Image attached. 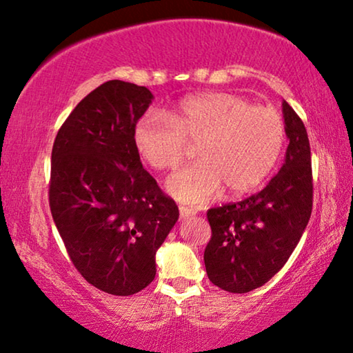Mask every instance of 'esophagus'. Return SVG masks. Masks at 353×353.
<instances>
[{"label": "esophagus", "instance_id": "obj_1", "mask_svg": "<svg viewBox=\"0 0 353 353\" xmlns=\"http://www.w3.org/2000/svg\"><path fill=\"white\" fill-rule=\"evenodd\" d=\"M179 214H181V220H183V219H188V217H192V215L196 214V210L185 208V206H181L179 208Z\"/></svg>", "mask_w": 353, "mask_h": 353}]
</instances>
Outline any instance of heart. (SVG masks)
<instances>
[{"label":"heart","mask_w":353,"mask_h":353,"mask_svg":"<svg viewBox=\"0 0 353 353\" xmlns=\"http://www.w3.org/2000/svg\"><path fill=\"white\" fill-rule=\"evenodd\" d=\"M161 115L147 114L133 143L147 165L176 170L196 145L198 161L172 176L166 190L177 201L201 206L225 188L230 196L254 192L274 170L285 144V123L272 108L214 92L182 99Z\"/></svg>","instance_id":"1"}]
</instances>
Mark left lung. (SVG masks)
Returning a JSON list of instances; mask_svg holds the SVG:
<instances>
[{"label": "left lung", "mask_w": 353, "mask_h": 353, "mask_svg": "<svg viewBox=\"0 0 353 353\" xmlns=\"http://www.w3.org/2000/svg\"><path fill=\"white\" fill-rule=\"evenodd\" d=\"M288 143L285 160L261 192L208 210L212 230L204 250L209 281L230 293L255 290L290 259L312 212V168L307 131L282 103Z\"/></svg>", "instance_id": "obj_1"}]
</instances>
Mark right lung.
<instances>
[{"mask_svg":"<svg viewBox=\"0 0 353 353\" xmlns=\"http://www.w3.org/2000/svg\"><path fill=\"white\" fill-rule=\"evenodd\" d=\"M149 88L109 81L65 120L52 149L50 212L82 277L128 296L155 279V254L179 209L143 168L133 130L152 104Z\"/></svg>","mask_w":353,"mask_h":353,"instance_id":"1","label":"right lung"}]
</instances>
